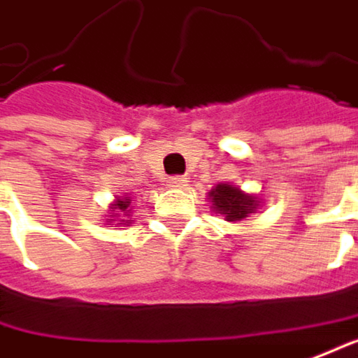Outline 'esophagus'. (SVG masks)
Here are the masks:
<instances>
[{"label": "esophagus", "mask_w": 358, "mask_h": 358, "mask_svg": "<svg viewBox=\"0 0 358 358\" xmlns=\"http://www.w3.org/2000/svg\"><path fill=\"white\" fill-rule=\"evenodd\" d=\"M187 185V179L185 177H171L169 179V187H175V189H181Z\"/></svg>", "instance_id": "1"}]
</instances>
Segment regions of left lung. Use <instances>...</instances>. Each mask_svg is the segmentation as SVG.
Wrapping results in <instances>:
<instances>
[{
    "instance_id": "8db88e82",
    "label": "left lung",
    "mask_w": 358,
    "mask_h": 358,
    "mask_svg": "<svg viewBox=\"0 0 358 358\" xmlns=\"http://www.w3.org/2000/svg\"><path fill=\"white\" fill-rule=\"evenodd\" d=\"M208 199L212 203V210L224 216L226 222H241L248 216L257 214L261 208V199L252 193L243 192L241 187L232 183H217L208 193Z\"/></svg>"
}]
</instances>
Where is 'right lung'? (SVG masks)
Listing matches in <instances>:
<instances>
[{"label": "right lung", "mask_w": 358, "mask_h": 358, "mask_svg": "<svg viewBox=\"0 0 358 358\" xmlns=\"http://www.w3.org/2000/svg\"><path fill=\"white\" fill-rule=\"evenodd\" d=\"M110 216L106 217V222L110 226H130L134 220H132V197H115L114 201L110 203Z\"/></svg>", "instance_id": "obj_1"}]
</instances>
